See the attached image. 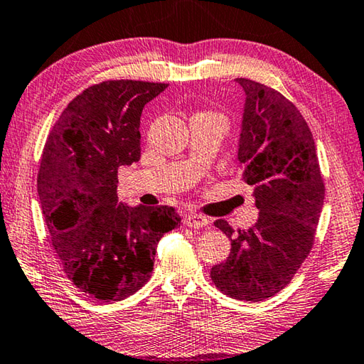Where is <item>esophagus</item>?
Instances as JSON below:
<instances>
[{"label":"esophagus","mask_w":364,"mask_h":364,"mask_svg":"<svg viewBox=\"0 0 364 364\" xmlns=\"http://www.w3.org/2000/svg\"><path fill=\"white\" fill-rule=\"evenodd\" d=\"M183 221H184V225H186V226L197 228V230H199V228H205L208 225V218H205L204 215H200V213L184 215Z\"/></svg>","instance_id":"1"}]
</instances>
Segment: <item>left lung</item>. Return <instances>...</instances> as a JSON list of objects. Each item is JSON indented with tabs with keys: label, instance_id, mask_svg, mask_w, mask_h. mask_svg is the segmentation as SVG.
<instances>
[{
	"label": "left lung",
	"instance_id": "8db88e82",
	"mask_svg": "<svg viewBox=\"0 0 364 364\" xmlns=\"http://www.w3.org/2000/svg\"><path fill=\"white\" fill-rule=\"evenodd\" d=\"M245 93L237 162L254 188L258 213L249 230L234 231L230 257L210 271L213 284L232 299L262 301L282 291L315 244L324 183L313 134L300 110L269 86L236 78Z\"/></svg>",
	"mask_w": 364,
	"mask_h": 364
}]
</instances>
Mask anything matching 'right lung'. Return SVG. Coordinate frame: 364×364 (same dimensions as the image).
I'll list each match as a JSON object with an SVG mask.
<instances>
[{
	"mask_svg": "<svg viewBox=\"0 0 364 364\" xmlns=\"http://www.w3.org/2000/svg\"><path fill=\"white\" fill-rule=\"evenodd\" d=\"M165 83L107 80L69 102L43 147L36 178L53 249L72 284L119 301L151 278L160 237L181 218L173 207L119 202V167L141 157V112Z\"/></svg>",
	"mask_w": 364,
	"mask_h": 364,
	"instance_id": "add662e5",
	"label": "right lung"
}]
</instances>
